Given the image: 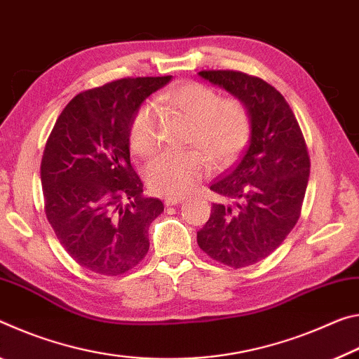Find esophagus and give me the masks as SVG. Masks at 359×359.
I'll return each mask as SVG.
<instances>
[{"instance_id":"1","label":"esophagus","mask_w":359,"mask_h":359,"mask_svg":"<svg viewBox=\"0 0 359 359\" xmlns=\"http://www.w3.org/2000/svg\"><path fill=\"white\" fill-rule=\"evenodd\" d=\"M184 201V197H176V196H172V197H165L163 198V203L167 205V207H172V205H178Z\"/></svg>"}]
</instances>
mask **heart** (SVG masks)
I'll return each mask as SVG.
<instances>
[{
    "label": "heart",
    "instance_id": "heart-1",
    "mask_svg": "<svg viewBox=\"0 0 359 359\" xmlns=\"http://www.w3.org/2000/svg\"><path fill=\"white\" fill-rule=\"evenodd\" d=\"M191 121L187 144L198 149L163 152L146 168L151 191L162 196L189 192L211 165L226 167L235 161L251 132L250 111L242 100L221 95L201 82H186L161 97ZM130 146L137 154L149 157L158 146V108L146 102L130 126Z\"/></svg>",
    "mask_w": 359,
    "mask_h": 359
}]
</instances>
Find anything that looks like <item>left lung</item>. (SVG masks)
Segmentation results:
<instances>
[{"label": "left lung", "mask_w": 359, "mask_h": 359, "mask_svg": "<svg viewBox=\"0 0 359 359\" xmlns=\"http://www.w3.org/2000/svg\"><path fill=\"white\" fill-rule=\"evenodd\" d=\"M198 76L242 100L251 132L238 162L210 186L229 203H213L197 243L224 266L248 267L272 255L301 216L310 175L307 144L285 97L266 81L231 69Z\"/></svg>", "instance_id": "1"}]
</instances>
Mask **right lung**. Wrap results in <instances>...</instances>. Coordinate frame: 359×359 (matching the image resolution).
Returning <instances> with one entry per match:
<instances>
[{
	"instance_id": "right-lung-1",
	"label": "right lung",
	"mask_w": 359,
	"mask_h": 359,
	"mask_svg": "<svg viewBox=\"0 0 359 359\" xmlns=\"http://www.w3.org/2000/svg\"><path fill=\"white\" fill-rule=\"evenodd\" d=\"M170 79L124 78L78 93L46 143L47 221L65 251L95 273H126L149 250V226L163 203L143 196L128 138L141 103Z\"/></svg>"
}]
</instances>
